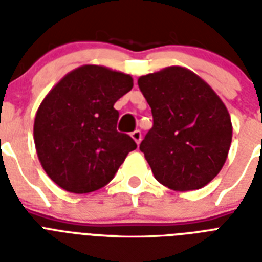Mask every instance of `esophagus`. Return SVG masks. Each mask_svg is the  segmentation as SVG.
I'll use <instances>...</instances> for the list:
<instances>
[{
	"label": "esophagus",
	"instance_id": "obj_1",
	"mask_svg": "<svg viewBox=\"0 0 262 262\" xmlns=\"http://www.w3.org/2000/svg\"><path fill=\"white\" fill-rule=\"evenodd\" d=\"M132 139L135 140L137 144H140V141H141V132L140 130L133 132V133H132Z\"/></svg>",
	"mask_w": 262,
	"mask_h": 262
}]
</instances>
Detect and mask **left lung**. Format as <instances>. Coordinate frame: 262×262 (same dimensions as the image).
Returning <instances> with one entry per match:
<instances>
[{"label":"left lung","mask_w":262,"mask_h":262,"mask_svg":"<svg viewBox=\"0 0 262 262\" xmlns=\"http://www.w3.org/2000/svg\"><path fill=\"white\" fill-rule=\"evenodd\" d=\"M137 83L154 117L140 149L156 181L177 191L208 185L231 145V118L222 99L182 67L141 76Z\"/></svg>","instance_id":"left-lung-1"}]
</instances>
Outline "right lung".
<instances>
[{
  "label": "right lung",
  "instance_id": "obj_1",
  "mask_svg": "<svg viewBox=\"0 0 262 262\" xmlns=\"http://www.w3.org/2000/svg\"><path fill=\"white\" fill-rule=\"evenodd\" d=\"M132 88L130 75L83 65L43 99L35 115V148L43 170L63 190H98L137 148L130 136L117 130L119 113L114 108Z\"/></svg>",
  "mask_w": 262,
  "mask_h": 262
}]
</instances>
